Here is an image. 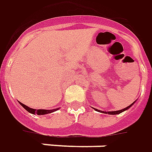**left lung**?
Listing matches in <instances>:
<instances>
[{"mask_svg": "<svg viewBox=\"0 0 152 152\" xmlns=\"http://www.w3.org/2000/svg\"><path fill=\"white\" fill-rule=\"evenodd\" d=\"M134 102L133 103H132L131 105H129L128 107H126V108L123 109V110H116V111H108V112H106V111H102V110H96V109H95L96 110H98V111H101V112H103L105 113V114H108V115H118V114H120V113L124 112V111H125V110H127L128 109H129L132 105L134 104Z\"/></svg>", "mask_w": 152, "mask_h": 152, "instance_id": "8db88e82", "label": "left lung"}]
</instances>
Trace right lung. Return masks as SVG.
<instances>
[{"label": "right lung", "mask_w": 152, "mask_h": 152, "mask_svg": "<svg viewBox=\"0 0 152 152\" xmlns=\"http://www.w3.org/2000/svg\"><path fill=\"white\" fill-rule=\"evenodd\" d=\"M20 103V105H22L23 108L26 110L28 112L31 113V114H33V115H47V114H50V113H52L54 111H56L59 108L57 109H54V110H35V109L33 108H30L28 106H27L26 105H24V104H23L21 102H19Z\"/></svg>", "instance_id": "right-lung-1"}]
</instances>
